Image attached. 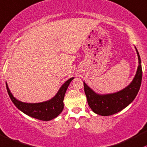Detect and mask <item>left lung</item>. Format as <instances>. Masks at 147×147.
I'll return each mask as SVG.
<instances>
[{
  "label": "left lung",
  "instance_id": "left-lung-1",
  "mask_svg": "<svg viewBox=\"0 0 147 147\" xmlns=\"http://www.w3.org/2000/svg\"><path fill=\"white\" fill-rule=\"evenodd\" d=\"M135 48L138 57V67L133 79L123 89L109 94H99L83 82L88 105L94 113L103 116L115 114L127 107L136 97L141 86L142 69L138 50L135 46Z\"/></svg>",
  "mask_w": 147,
  "mask_h": 147
}]
</instances>
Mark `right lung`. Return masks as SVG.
<instances>
[{"instance_id": "1", "label": "right lung", "mask_w": 147, "mask_h": 147, "mask_svg": "<svg viewBox=\"0 0 147 147\" xmlns=\"http://www.w3.org/2000/svg\"><path fill=\"white\" fill-rule=\"evenodd\" d=\"M74 77L68 79L60 87L56 94L50 99L38 103H27L23 102L15 98L10 92L6 82V88L11 100L18 109L27 116L40 121H48L57 117L64 109V98L68 87Z\"/></svg>"}]
</instances>
